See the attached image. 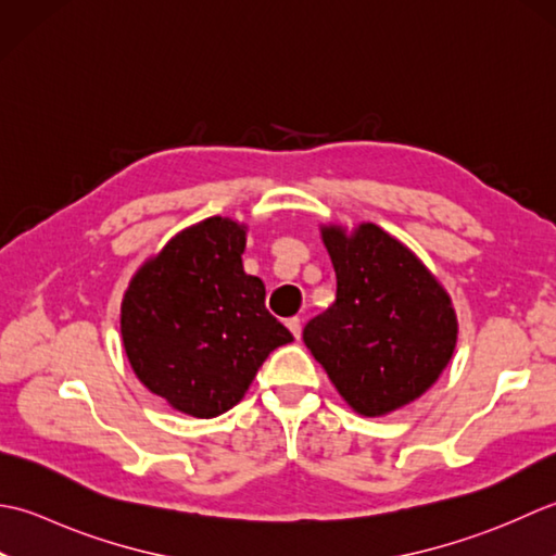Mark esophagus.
I'll use <instances>...</instances> for the list:
<instances>
[{
    "instance_id": "1",
    "label": "esophagus",
    "mask_w": 556,
    "mask_h": 556,
    "mask_svg": "<svg viewBox=\"0 0 556 556\" xmlns=\"http://www.w3.org/2000/svg\"><path fill=\"white\" fill-rule=\"evenodd\" d=\"M286 326L290 328L294 338H300V336H302V321L298 319V316H292V319H288V321H286Z\"/></svg>"
}]
</instances>
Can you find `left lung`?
Returning <instances> with one entry per match:
<instances>
[{
	"label": "left lung",
	"instance_id": "1",
	"mask_svg": "<svg viewBox=\"0 0 556 556\" xmlns=\"http://www.w3.org/2000/svg\"><path fill=\"white\" fill-rule=\"evenodd\" d=\"M336 302L304 326V345L365 417L413 403L446 369L458 338L448 292L403 242L374 223L324 225Z\"/></svg>",
	"mask_w": 556,
	"mask_h": 556
}]
</instances>
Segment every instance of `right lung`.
Instances as JSON below:
<instances>
[{"mask_svg":"<svg viewBox=\"0 0 556 556\" xmlns=\"http://www.w3.org/2000/svg\"><path fill=\"white\" fill-rule=\"evenodd\" d=\"M244 244L247 225L213 215L177 232L124 292L119 326L134 374L191 417L230 410L264 359L292 341L266 309L262 278L244 274Z\"/></svg>","mask_w":556,"mask_h":556,"instance_id":"add662e5","label":"right lung"}]
</instances>
